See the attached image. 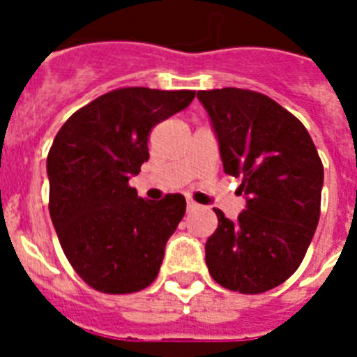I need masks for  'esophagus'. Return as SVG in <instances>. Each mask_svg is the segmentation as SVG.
Listing matches in <instances>:
<instances>
[{
	"label": "esophagus",
	"mask_w": 357,
	"mask_h": 357,
	"mask_svg": "<svg viewBox=\"0 0 357 357\" xmlns=\"http://www.w3.org/2000/svg\"><path fill=\"white\" fill-rule=\"evenodd\" d=\"M195 209H200V204H196L195 200L187 198V211H195Z\"/></svg>",
	"instance_id": "1"
}]
</instances>
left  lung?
<instances>
[{"label": "left lung", "mask_w": 357, "mask_h": 357, "mask_svg": "<svg viewBox=\"0 0 357 357\" xmlns=\"http://www.w3.org/2000/svg\"><path fill=\"white\" fill-rule=\"evenodd\" d=\"M220 144L224 172L241 178L246 209L235 222L215 209L206 243L213 280L259 294L291 278L321 217L324 168L307 129L272 98L246 89L198 91Z\"/></svg>", "instance_id": "8db88e82"}]
</instances>
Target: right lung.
I'll list each match as a JSON object with an SVG mask.
<instances>
[{"label":"right lung","instance_id":"obj_1","mask_svg":"<svg viewBox=\"0 0 357 357\" xmlns=\"http://www.w3.org/2000/svg\"><path fill=\"white\" fill-rule=\"evenodd\" d=\"M195 100V91L123 86L75 111L47 153L50 217L77 276L105 294L153 283L185 198H140L129 176L150 159L148 137Z\"/></svg>","mask_w":357,"mask_h":357}]
</instances>
